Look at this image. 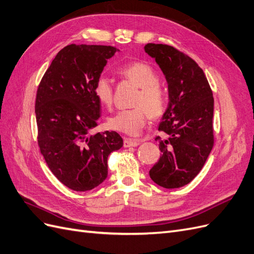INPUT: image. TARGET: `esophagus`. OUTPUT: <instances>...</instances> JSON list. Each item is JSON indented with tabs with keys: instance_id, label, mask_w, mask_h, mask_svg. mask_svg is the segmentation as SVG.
<instances>
[{
	"instance_id": "34e87169",
	"label": "esophagus",
	"mask_w": 254,
	"mask_h": 254,
	"mask_svg": "<svg viewBox=\"0 0 254 254\" xmlns=\"http://www.w3.org/2000/svg\"><path fill=\"white\" fill-rule=\"evenodd\" d=\"M141 141L135 139H130V137H125L124 139V147H136L137 145H140Z\"/></svg>"
}]
</instances>
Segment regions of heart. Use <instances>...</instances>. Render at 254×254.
<instances>
[{"instance_id":"1","label":"heart","mask_w":254,"mask_h":254,"mask_svg":"<svg viewBox=\"0 0 254 254\" xmlns=\"http://www.w3.org/2000/svg\"><path fill=\"white\" fill-rule=\"evenodd\" d=\"M119 72L139 87L140 92L133 103L136 107L119 111L108 120V125L119 132L137 135L147 122V112L153 119L163 115L167 104L166 94L159 84L158 73L148 64L137 61L122 66ZM94 92L99 103L106 107H111L113 86L108 77L101 76L97 78Z\"/></svg>"}]
</instances>
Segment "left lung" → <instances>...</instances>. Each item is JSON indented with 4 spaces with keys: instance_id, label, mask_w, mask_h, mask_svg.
<instances>
[{
    "instance_id": "8db88e82",
    "label": "left lung",
    "mask_w": 254,
    "mask_h": 254,
    "mask_svg": "<svg viewBox=\"0 0 254 254\" xmlns=\"http://www.w3.org/2000/svg\"><path fill=\"white\" fill-rule=\"evenodd\" d=\"M145 52L156 60L168 84V105L157 136L161 157L149 171L165 189L187 186L201 171L214 145V98L203 71L171 45L148 43Z\"/></svg>"
}]
</instances>
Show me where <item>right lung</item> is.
<instances>
[{"instance_id":"obj_1","label":"right lung","mask_w":254,"mask_h":254,"mask_svg":"<svg viewBox=\"0 0 254 254\" xmlns=\"http://www.w3.org/2000/svg\"><path fill=\"white\" fill-rule=\"evenodd\" d=\"M118 52L107 45H66L38 87L35 113L40 151L54 176L76 191L104 182L109 155L123 146L115 131L91 134L102 113L95 82Z\"/></svg>"}]
</instances>
